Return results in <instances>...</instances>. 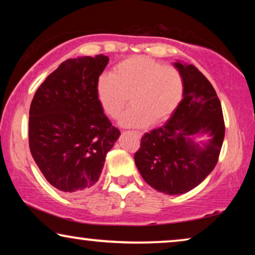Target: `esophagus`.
Masks as SVG:
<instances>
[{"mask_svg":"<svg viewBox=\"0 0 255 255\" xmlns=\"http://www.w3.org/2000/svg\"><path fill=\"white\" fill-rule=\"evenodd\" d=\"M132 133H133L135 137H138V138H141V132H139V131H133L132 132Z\"/></svg>","mask_w":255,"mask_h":255,"instance_id":"obj_1","label":"esophagus"}]
</instances>
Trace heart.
<instances>
[{
    "mask_svg": "<svg viewBox=\"0 0 255 255\" xmlns=\"http://www.w3.org/2000/svg\"><path fill=\"white\" fill-rule=\"evenodd\" d=\"M183 95L179 69L146 55L125 59L102 75L96 83V96L104 113L118 118L130 100L131 108L121 118L125 128L159 125L174 114Z\"/></svg>",
    "mask_w": 255,
    "mask_h": 255,
    "instance_id": "1",
    "label": "heart"
}]
</instances>
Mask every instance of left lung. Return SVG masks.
I'll return each mask as SVG.
<instances>
[{
	"mask_svg": "<svg viewBox=\"0 0 255 255\" xmlns=\"http://www.w3.org/2000/svg\"><path fill=\"white\" fill-rule=\"evenodd\" d=\"M183 79V99L168 122L142 135L135 166L160 193L181 195L215 168L225 135L222 106L209 80L194 65L174 62ZM198 135H208L205 142Z\"/></svg>",
	"mask_w": 255,
	"mask_h": 255,
	"instance_id": "obj_1",
	"label": "left lung"
}]
</instances>
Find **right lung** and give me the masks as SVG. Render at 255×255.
Listing matches in <instances>:
<instances>
[{
    "mask_svg": "<svg viewBox=\"0 0 255 255\" xmlns=\"http://www.w3.org/2000/svg\"><path fill=\"white\" fill-rule=\"evenodd\" d=\"M109 58L68 59L47 76L30 107L29 145L50 184L67 194L90 189L120 137L104 115L96 83Z\"/></svg>",
    "mask_w": 255,
    "mask_h": 255,
    "instance_id": "add662e5",
    "label": "right lung"
}]
</instances>
